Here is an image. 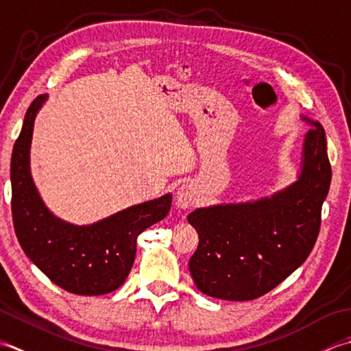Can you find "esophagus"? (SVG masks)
I'll return each mask as SVG.
<instances>
[{"label": "esophagus", "instance_id": "1", "mask_svg": "<svg viewBox=\"0 0 351 351\" xmlns=\"http://www.w3.org/2000/svg\"><path fill=\"white\" fill-rule=\"evenodd\" d=\"M197 199V188L192 183L182 184L177 191L176 195V203L180 209H188L192 204L195 203Z\"/></svg>", "mask_w": 351, "mask_h": 351}]
</instances>
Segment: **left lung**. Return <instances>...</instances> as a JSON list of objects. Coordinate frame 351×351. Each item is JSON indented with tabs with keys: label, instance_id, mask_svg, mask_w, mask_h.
<instances>
[{
	"label": "left lung",
	"instance_id": "left-lung-1",
	"mask_svg": "<svg viewBox=\"0 0 351 351\" xmlns=\"http://www.w3.org/2000/svg\"><path fill=\"white\" fill-rule=\"evenodd\" d=\"M309 123L302 174L288 189L254 203L218 204L188 215L199 238L189 271L203 294L232 302L259 298L311 254L332 168L324 128Z\"/></svg>",
	"mask_w": 351,
	"mask_h": 351
}]
</instances>
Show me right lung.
I'll return each mask as SVG.
<instances>
[{"instance_id":"obj_1","label":"right lung","mask_w":351,"mask_h":351,"mask_svg":"<svg viewBox=\"0 0 351 351\" xmlns=\"http://www.w3.org/2000/svg\"><path fill=\"white\" fill-rule=\"evenodd\" d=\"M45 95L28 107L13 145L12 217L24 253L49 280L78 295H103L118 289L130 273L138 236L168 215L173 197L132 206L92 226L63 223L49 212L30 174L33 123Z\"/></svg>"}]
</instances>
